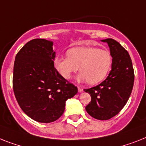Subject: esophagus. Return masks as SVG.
Instances as JSON below:
<instances>
[{"instance_id":"esophagus-1","label":"esophagus","mask_w":146,"mask_h":146,"mask_svg":"<svg viewBox=\"0 0 146 146\" xmlns=\"http://www.w3.org/2000/svg\"><path fill=\"white\" fill-rule=\"evenodd\" d=\"M78 92H83V89H82V88H80V86H78Z\"/></svg>"}]
</instances>
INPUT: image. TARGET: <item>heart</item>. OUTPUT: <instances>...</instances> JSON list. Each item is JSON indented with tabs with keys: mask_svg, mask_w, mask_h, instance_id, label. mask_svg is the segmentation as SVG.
<instances>
[{
	"mask_svg": "<svg viewBox=\"0 0 146 146\" xmlns=\"http://www.w3.org/2000/svg\"><path fill=\"white\" fill-rule=\"evenodd\" d=\"M113 64V56L107 49L95 47L78 46L69 49L67 56L55 57L54 65L64 79L68 80L78 71L77 80L96 85L103 81L109 74Z\"/></svg>",
	"mask_w": 146,
	"mask_h": 146,
	"instance_id": "b5f03b06",
	"label": "heart"
}]
</instances>
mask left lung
I'll use <instances>...</instances> for the list:
<instances>
[{
    "label": "left lung",
    "mask_w": 146,
    "mask_h": 146,
    "mask_svg": "<svg viewBox=\"0 0 146 146\" xmlns=\"http://www.w3.org/2000/svg\"><path fill=\"white\" fill-rule=\"evenodd\" d=\"M108 43L113 56L109 75L96 86L84 90L91 96L86 110L92 117L108 120L117 115L129 98L134 81L132 61L127 50L113 38L102 39Z\"/></svg>",
    "instance_id": "8db88e82"
}]
</instances>
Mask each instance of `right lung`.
Here are the masks:
<instances>
[{
  "label": "right lung",
  "mask_w": 146,
  "mask_h": 146,
  "mask_svg": "<svg viewBox=\"0 0 146 146\" xmlns=\"http://www.w3.org/2000/svg\"><path fill=\"white\" fill-rule=\"evenodd\" d=\"M53 42L35 38L16 54L13 69V91L25 114L35 121L50 123L65 110L66 102L78 88L61 77L54 68Z\"/></svg>",
  "instance_id": "1"
}]
</instances>
